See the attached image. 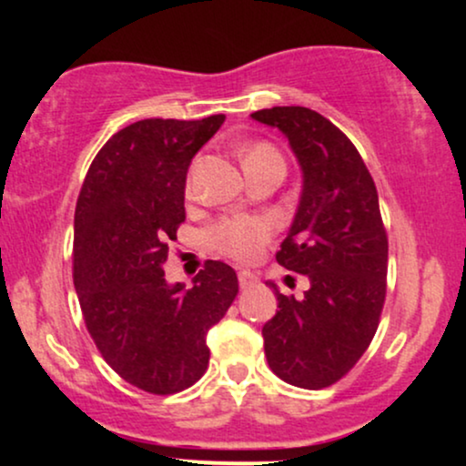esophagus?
<instances>
[{"label": "esophagus", "instance_id": "esophagus-1", "mask_svg": "<svg viewBox=\"0 0 466 466\" xmlns=\"http://www.w3.org/2000/svg\"><path fill=\"white\" fill-rule=\"evenodd\" d=\"M238 285H240V289H249V287L258 285V278L251 274V271H238Z\"/></svg>", "mask_w": 466, "mask_h": 466}]
</instances>
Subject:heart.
Masks as SVG:
<instances>
[{"label":"heart","instance_id":"b5f03b06","mask_svg":"<svg viewBox=\"0 0 466 466\" xmlns=\"http://www.w3.org/2000/svg\"><path fill=\"white\" fill-rule=\"evenodd\" d=\"M260 164H282L280 153L276 151L271 144L258 142L251 144L243 151V166L251 168V166ZM274 228L265 218H223L215 228L210 229V240L217 249L223 254L232 256L237 260H254L256 256L263 251V248L269 243Z\"/></svg>","mask_w":466,"mask_h":466}]
</instances>
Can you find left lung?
Listing matches in <instances>:
<instances>
[{
    "label": "left lung",
    "instance_id": "obj_1",
    "mask_svg": "<svg viewBox=\"0 0 466 466\" xmlns=\"http://www.w3.org/2000/svg\"><path fill=\"white\" fill-rule=\"evenodd\" d=\"M251 117L276 127L302 170L296 217L276 260L309 278L302 300L282 296L263 326L265 357L291 386H333L370 346L386 302L388 237L379 195L360 151L307 106H271Z\"/></svg>",
    "mask_w": 466,
    "mask_h": 466
}]
</instances>
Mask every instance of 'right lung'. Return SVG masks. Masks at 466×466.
I'll return each instance as SVG.
<instances>
[{
  "instance_id": "obj_1",
  "label": "right lung",
  "mask_w": 466,
  "mask_h": 466,
  "mask_svg": "<svg viewBox=\"0 0 466 466\" xmlns=\"http://www.w3.org/2000/svg\"><path fill=\"white\" fill-rule=\"evenodd\" d=\"M226 116L133 122L100 148L74 215V287L94 344L131 386L175 394L206 372L208 330L226 315L238 278L208 260L192 287L168 285V243L186 221L197 151Z\"/></svg>"
}]
</instances>
